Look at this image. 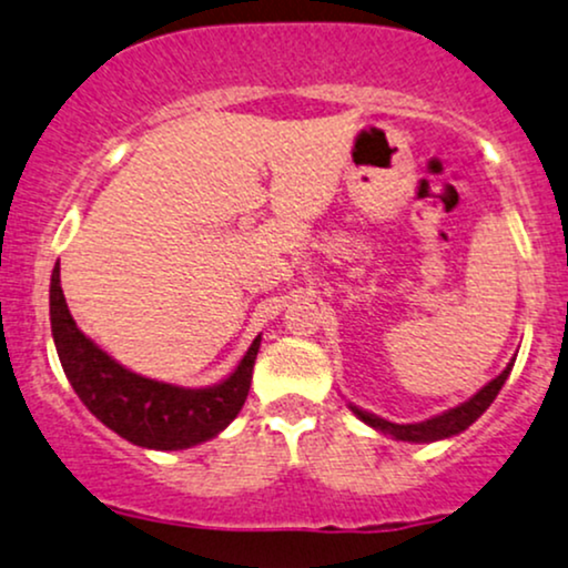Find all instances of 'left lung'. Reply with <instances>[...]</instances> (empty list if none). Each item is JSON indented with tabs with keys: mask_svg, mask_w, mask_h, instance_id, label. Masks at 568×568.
<instances>
[{
	"mask_svg": "<svg viewBox=\"0 0 568 568\" xmlns=\"http://www.w3.org/2000/svg\"><path fill=\"white\" fill-rule=\"evenodd\" d=\"M510 368L513 363L507 366L497 379H491L486 384L484 389H478L470 400L459 403L456 408H448L446 414L440 416H433V419L427 422H416V425H395V422H387L382 419V416L376 414H368V410L357 408V406H349L352 410L357 414V419H363L366 425H371L374 429H379L384 435H393L395 440H410V443H429V440H440V438H452V435H459L462 429H467L473 425L475 419H478L484 410L491 406L494 397L499 395L501 384H505L507 376H510Z\"/></svg>",
	"mask_w": 568,
	"mask_h": 568,
	"instance_id": "obj_1",
	"label": "left lung"
}]
</instances>
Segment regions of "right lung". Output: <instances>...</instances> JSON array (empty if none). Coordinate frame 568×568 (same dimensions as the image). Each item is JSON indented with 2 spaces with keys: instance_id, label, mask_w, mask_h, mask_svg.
I'll use <instances>...</instances> for the list:
<instances>
[{
  "instance_id": "obj_1",
  "label": "right lung",
  "mask_w": 568,
  "mask_h": 568,
  "mask_svg": "<svg viewBox=\"0 0 568 568\" xmlns=\"http://www.w3.org/2000/svg\"><path fill=\"white\" fill-rule=\"evenodd\" d=\"M50 323L61 366L90 414L135 446L160 452L197 446L230 425L251 389L253 363L262 344V336L253 338L237 371L216 387L184 389L146 379L122 368L77 328L63 298L58 266L50 280Z\"/></svg>"
}]
</instances>
